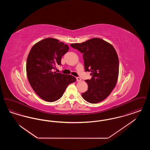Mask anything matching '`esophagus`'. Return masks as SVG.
<instances>
[{
    "instance_id": "1",
    "label": "esophagus",
    "mask_w": 150,
    "mask_h": 150,
    "mask_svg": "<svg viewBox=\"0 0 150 150\" xmlns=\"http://www.w3.org/2000/svg\"><path fill=\"white\" fill-rule=\"evenodd\" d=\"M76 80H77V81H80L81 80V78H79V77H77L76 78Z\"/></svg>"
}]
</instances>
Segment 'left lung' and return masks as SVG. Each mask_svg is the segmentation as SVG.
I'll list each match as a JSON object with an SVG mask.
<instances>
[{"label": "left lung", "instance_id": "1", "mask_svg": "<svg viewBox=\"0 0 150 150\" xmlns=\"http://www.w3.org/2000/svg\"><path fill=\"white\" fill-rule=\"evenodd\" d=\"M70 45L83 53L85 71L91 72L92 78L85 80L88 88L81 94L83 98L91 103L106 99L114 89L119 75V58L114 47L97 38Z\"/></svg>", "mask_w": 150, "mask_h": 150}]
</instances>
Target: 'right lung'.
<instances>
[{
	"instance_id": "obj_1",
	"label": "right lung",
	"mask_w": 150,
	"mask_h": 150,
	"mask_svg": "<svg viewBox=\"0 0 150 150\" xmlns=\"http://www.w3.org/2000/svg\"><path fill=\"white\" fill-rule=\"evenodd\" d=\"M67 44L53 38H46L36 43L29 52L26 72L29 83L42 99L47 102L59 100L68 85L76 81L70 75L54 71L56 65L68 52Z\"/></svg>"
}]
</instances>
